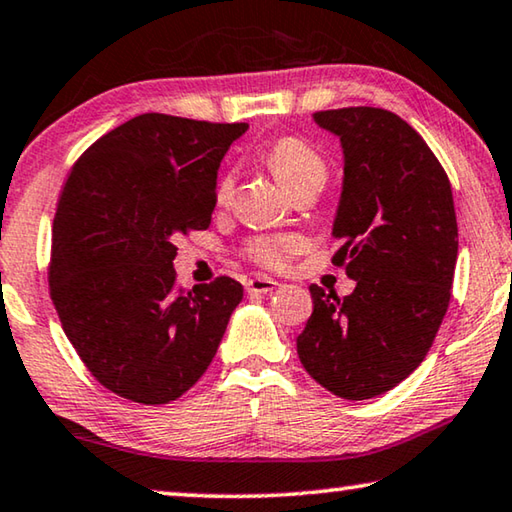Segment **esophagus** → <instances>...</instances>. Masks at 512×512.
<instances>
[{
	"label": "esophagus",
	"mask_w": 512,
	"mask_h": 512,
	"mask_svg": "<svg viewBox=\"0 0 512 512\" xmlns=\"http://www.w3.org/2000/svg\"><path fill=\"white\" fill-rule=\"evenodd\" d=\"M248 294H273L275 289H280V282L273 278H253L246 282Z\"/></svg>",
	"instance_id": "esophagus-1"
}]
</instances>
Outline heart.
Listing matches in <instances>:
<instances>
[{"mask_svg":"<svg viewBox=\"0 0 512 512\" xmlns=\"http://www.w3.org/2000/svg\"><path fill=\"white\" fill-rule=\"evenodd\" d=\"M264 161L289 193L312 182H326V161L321 159V154L310 143L298 139V136H282V139L271 143V148L264 152ZM232 184V175H225L218 182V202L230 198ZM296 248L298 243L291 237H259L250 243L248 253L255 262L271 266V269H280L296 253Z\"/></svg>","mask_w":512,"mask_h":512,"instance_id":"heart-1","label":"heart"}]
</instances>
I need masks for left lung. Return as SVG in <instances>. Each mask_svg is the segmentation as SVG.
Listing matches in <instances>:
<instances>
[{"label":"left lung","instance_id":"8db88e82","mask_svg":"<svg viewBox=\"0 0 512 512\" xmlns=\"http://www.w3.org/2000/svg\"><path fill=\"white\" fill-rule=\"evenodd\" d=\"M344 152L332 262L355 280L337 298L312 285V316L296 339L305 371L339 399L364 401L424 362L451 300L458 259L453 193L426 141L396 113L316 111Z\"/></svg>","mask_w":512,"mask_h":512}]
</instances>
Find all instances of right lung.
I'll use <instances>...</instances> for the list:
<instances>
[{"instance_id":"right-lung-1","label":"right lung","mask_w":512,"mask_h":512,"mask_svg":"<svg viewBox=\"0 0 512 512\" xmlns=\"http://www.w3.org/2000/svg\"><path fill=\"white\" fill-rule=\"evenodd\" d=\"M246 123L141 113L81 154L52 230L50 291L88 371L123 399H180L212 364L243 287L177 289L175 241L207 230L216 177Z\"/></svg>"}]
</instances>
